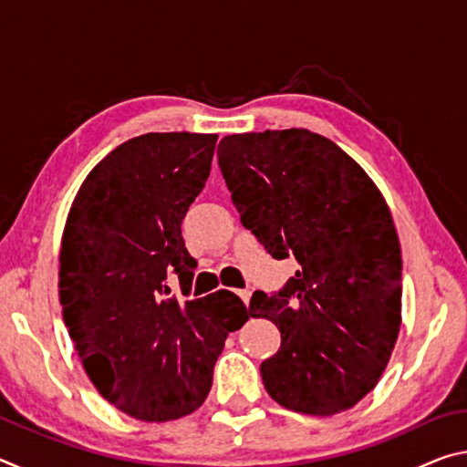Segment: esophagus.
<instances>
[{
  "label": "esophagus",
  "instance_id": "obj_1",
  "mask_svg": "<svg viewBox=\"0 0 467 467\" xmlns=\"http://www.w3.org/2000/svg\"><path fill=\"white\" fill-rule=\"evenodd\" d=\"M236 296H239L244 305H249V298H251V290L243 288V290H236Z\"/></svg>",
  "mask_w": 467,
  "mask_h": 467
}]
</instances>
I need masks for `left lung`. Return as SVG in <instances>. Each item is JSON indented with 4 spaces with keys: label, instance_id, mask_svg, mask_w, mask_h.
Segmentation results:
<instances>
[{
    "label": "left lung",
    "instance_id": "1",
    "mask_svg": "<svg viewBox=\"0 0 467 467\" xmlns=\"http://www.w3.org/2000/svg\"><path fill=\"white\" fill-rule=\"evenodd\" d=\"M218 164L243 226L300 265L249 303L282 336L262 362L267 393L295 412H344L377 385L400 334L401 251L381 192L309 130L226 136Z\"/></svg>",
    "mask_w": 467,
    "mask_h": 467
}]
</instances>
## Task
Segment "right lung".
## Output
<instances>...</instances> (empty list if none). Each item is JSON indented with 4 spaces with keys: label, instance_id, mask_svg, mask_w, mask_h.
Masks as SVG:
<instances>
[{
    "label": "right lung",
    "instance_id": "add662e5",
    "mask_svg": "<svg viewBox=\"0 0 467 467\" xmlns=\"http://www.w3.org/2000/svg\"><path fill=\"white\" fill-rule=\"evenodd\" d=\"M216 133H146L90 171L63 231L59 303L90 381L121 412L164 422L208 398L216 358L249 319L231 290L189 296L181 223L210 177Z\"/></svg>",
    "mask_w": 467,
    "mask_h": 467
}]
</instances>
